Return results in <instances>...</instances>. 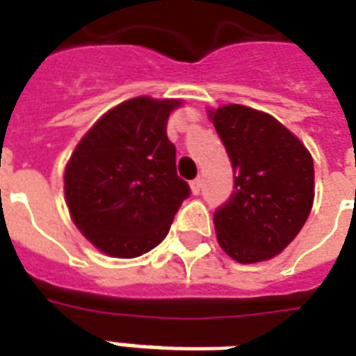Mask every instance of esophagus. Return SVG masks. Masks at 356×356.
Listing matches in <instances>:
<instances>
[{
    "label": "esophagus",
    "instance_id": "1",
    "mask_svg": "<svg viewBox=\"0 0 356 356\" xmlns=\"http://www.w3.org/2000/svg\"><path fill=\"white\" fill-rule=\"evenodd\" d=\"M191 191H192V194H194V196H198L200 191H202V181H200V179H194V181H192Z\"/></svg>",
    "mask_w": 356,
    "mask_h": 356
}]
</instances>
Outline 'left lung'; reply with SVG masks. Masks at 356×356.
Returning <instances> with one entry per match:
<instances>
[{
  "instance_id": "obj_1",
  "label": "left lung",
  "mask_w": 356,
  "mask_h": 356,
  "mask_svg": "<svg viewBox=\"0 0 356 356\" xmlns=\"http://www.w3.org/2000/svg\"><path fill=\"white\" fill-rule=\"evenodd\" d=\"M209 118L234 168V192L213 215L218 245L239 264L273 259L312 211V154L268 113L230 104L211 109Z\"/></svg>"
}]
</instances>
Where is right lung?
<instances>
[{"instance_id":"obj_1","label":"right lung","mask_w":356,"mask_h":356,"mask_svg":"<svg viewBox=\"0 0 356 356\" xmlns=\"http://www.w3.org/2000/svg\"><path fill=\"white\" fill-rule=\"evenodd\" d=\"M179 105L149 96L122 102L84 134L65 165L71 220L109 257L136 259L154 249L191 194L165 134Z\"/></svg>"}]
</instances>
